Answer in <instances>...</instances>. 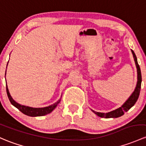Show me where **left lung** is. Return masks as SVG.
Returning a JSON list of instances; mask_svg holds the SVG:
<instances>
[{"mask_svg":"<svg viewBox=\"0 0 146 146\" xmlns=\"http://www.w3.org/2000/svg\"><path fill=\"white\" fill-rule=\"evenodd\" d=\"M131 52H132L133 56H134V59L135 61V64H136V69H137V82H136V87H135L134 91L131 94V96L127 99V100L119 108L117 109L113 110V111L108 112V113H99V112H96L94 110H92L93 113H94L96 115L101 117H105V118H116L119 117L120 116L123 115L124 113L125 112H127L133 106L136 104V101L138 100L139 96V94H140L141 90V69L139 67V64L137 61V58H136V54L132 50H131Z\"/></svg>","mask_w":146,"mask_h":146,"instance_id":"obj_1","label":"left lung"}]
</instances>
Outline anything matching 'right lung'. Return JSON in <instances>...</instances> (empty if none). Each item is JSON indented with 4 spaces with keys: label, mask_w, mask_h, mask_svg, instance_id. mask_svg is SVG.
<instances>
[{
    "label": "right lung",
    "mask_w": 146,
    "mask_h": 146,
    "mask_svg": "<svg viewBox=\"0 0 146 146\" xmlns=\"http://www.w3.org/2000/svg\"><path fill=\"white\" fill-rule=\"evenodd\" d=\"M8 64V63H7ZM5 76H6V71H5ZM6 80V79H5ZM6 90H7V96L9 98V100H10V103L14 106L15 107H16L17 109H19L22 113L27 115L28 116H31V117H38V116H43L45 115L49 114L51 112H52L54 108L57 106L58 104L60 103L61 99L59 100H58L56 103L53 104L52 105H50L49 106L47 107H43V108H32V107L27 106L21 105V104H18L17 102H16L13 99H12V96L10 95V92H9L8 87H7V85L6 84ZM62 96V95H61Z\"/></svg>",
    "instance_id": "right-lung-1"
}]
</instances>
